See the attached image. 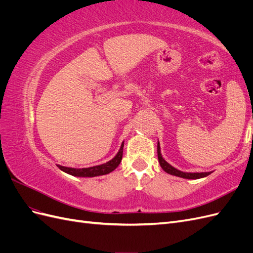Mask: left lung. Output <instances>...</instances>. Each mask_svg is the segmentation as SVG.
Segmentation results:
<instances>
[{
	"mask_svg": "<svg viewBox=\"0 0 253 253\" xmlns=\"http://www.w3.org/2000/svg\"><path fill=\"white\" fill-rule=\"evenodd\" d=\"M157 155H158V162L160 164V167L163 168V170L167 173H169L174 176H178V177L182 178H187V179H198V178H203L211 174V172H202V173H187V172H181L177 169H175L174 167H172L170 164H168L166 160L163 158L162 153H160V147H159V142L157 144Z\"/></svg>",
	"mask_w": 253,
	"mask_h": 253,
	"instance_id": "obj_1",
	"label": "left lung"
}]
</instances>
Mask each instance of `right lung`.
Returning a JSON list of instances; mask_svg holds the SVG:
<instances>
[{"instance_id":"obj_1","label":"right lung","mask_w":253,"mask_h":253,"mask_svg":"<svg viewBox=\"0 0 253 253\" xmlns=\"http://www.w3.org/2000/svg\"><path fill=\"white\" fill-rule=\"evenodd\" d=\"M125 142H122L121 147L112 160L110 162L105 163L103 165H99L95 167H89V168H82V169H75V168H67L63 166H58L60 170H62L63 172L71 174L73 176H78V177H95V176L99 175H105L109 174L112 171H114L116 168L119 166L122 159V153H124V144Z\"/></svg>"}]
</instances>
